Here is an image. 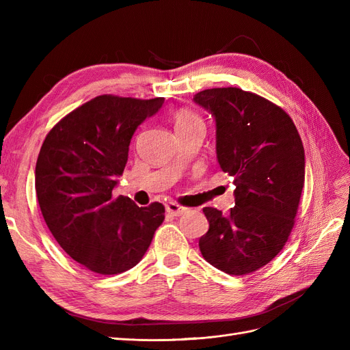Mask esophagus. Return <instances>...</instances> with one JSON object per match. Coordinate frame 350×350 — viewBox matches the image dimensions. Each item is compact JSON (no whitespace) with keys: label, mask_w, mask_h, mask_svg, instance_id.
Returning <instances> with one entry per match:
<instances>
[{"label":"esophagus","mask_w":350,"mask_h":350,"mask_svg":"<svg viewBox=\"0 0 350 350\" xmlns=\"http://www.w3.org/2000/svg\"><path fill=\"white\" fill-rule=\"evenodd\" d=\"M166 210H167V213H171V215H174V216H183V215H185V213H188V207H184V206H181V204H178V203H169L167 206H166Z\"/></svg>","instance_id":"34e87169"}]
</instances>
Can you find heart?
<instances>
[{"instance_id": "b5f03b06", "label": "heart", "mask_w": 350, "mask_h": 350, "mask_svg": "<svg viewBox=\"0 0 350 350\" xmlns=\"http://www.w3.org/2000/svg\"><path fill=\"white\" fill-rule=\"evenodd\" d=\"M196 125H204L203 120L200 118L197 113L189 109H178L175 112V130L181 131V130H188L193 129Z\"/></svg>"}]
</instances>
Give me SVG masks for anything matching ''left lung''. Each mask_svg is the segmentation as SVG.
<instances>
[{
  "label": "left lung",
  "instance_id": "8db88e82",
  "mask_svg": "<svg viewBox=\"0 0 350 350\" xmlns=\"http://www.w3.org/2000/svg\"><path fill=\"white\" fill-rule=\"evenodd\" d=\"M194 102L215 116L217 161L237 187L229 215L203 208L210 226L198 247L213 267L243 276L288 242L305 181L302 140L291 116L256 93L207 89Z\"/></svg>",
  "mask_w": 350,
  "mask_h": 350
}]
</instances>
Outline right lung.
<instances>
[{
	"mask_svg": "<svg viewBox=\"0 0 350 350\" xmlns=\"http://www.w3.org/2000/svg\"><path fill=\"white\" fill-rule=\"evenodd\" d=\"M163 98L100 94L71 111L46 134L36 162L39 207L59 247L99 274L133 269L165 219V207L113 197L134 131Z\"/></svg>",
	"mask_w": 350,
	"mask_h": 350,
	"instance_id": "add662e5",
	"label": "right lung"
}]
</instances>
